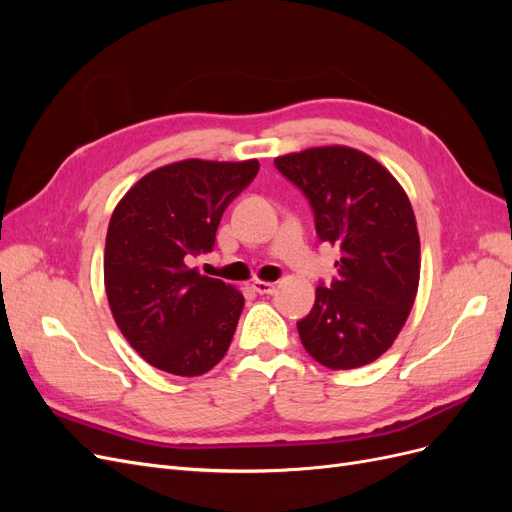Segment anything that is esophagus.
<instances>
[{
	"label": "esophagus",
	"mask_w": 512,
	"mask_h": 512,
	"mask_svg": "<svg viewBox=\"0 0 512 512\" xmlns=\"http://www.w3.org/2000/svg\"><path fill=\"white\" fill-rule=\"evenodd\" d=\"M252 288H254L258 294H273V292H275V284L262 282V280H256V282L252 284Z\"/></svg>",
	"instance_id": "1"
}]
</instances>
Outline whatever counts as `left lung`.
<instances>
[{
    "instance_id": "left-lung-1",
    "label": "left lung",
    "mask_w": 512,
    "mask_h": 512,
    "mask_svg": "<svg viewBox=\"0 0 512 512\" xmlns=\"http://www.w3.org/2000/svg\"><path fill=\"white\" fill-rule=\"evenodd\" d=\"M314 211L316 235L342 250L337 277L316 288L297 322L309 356L329 369H354L391 348L410 314L421 241L410 200L397 179L367 153L314 147L275 158Z\"/></svg>"
}]
</instances>
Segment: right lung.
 <instances>
[{
    "label": "right lung",
    "mask_w": 512,
    "mask_h": 512,
    "mask_svg": "<svg viewBox=\"0 0 512 512\" xmlns=\"http://www.w3.org/2000/svg\"><path fill=\"white\" fill-rule=\"evenodd\" d=\"M258 168V160L168 164L134 183L113 211L108 305L130 346L166 374L203 376L232 342L243 294L190 262L213 250L222 213Z\"/></svg>",
    "instance_id": "add662e5"
}]
</instances>
